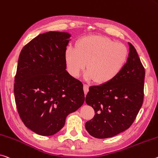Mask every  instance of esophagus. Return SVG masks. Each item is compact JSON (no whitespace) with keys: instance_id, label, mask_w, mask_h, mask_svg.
Masks as SVG:
<instances>
[{"instance_id":"obj_1","label":"esophagus","mask_w":158,"mask_h":158,"mask_svg":"<svg viewBox=\"0 0 158 158\" xmlns=\"http://www.w3.org/2000/svg\"><path fill=\"white\" fill-rule=\"evenodd\" d=\"M89 89V86L88 84H84V90L85 94H87V93H88Z\"/></svg>"}]
</instances>
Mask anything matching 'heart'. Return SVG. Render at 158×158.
I'll return each mask as SVG.
<instances>
[{"mask_svg": "<svg viewBox=\"0 0 158 158\" xmlns=\"http://www.w3.org/2000/svg\"><path fill=\"white\" fill-rule=\"evenodd\" d=\"M127 57L126 46L102 36L82 38L76 47H68L64 52L67 69L72 76L79 77L87 62L86 77L99 84L114 79L123 69Z\"/></svg>", "mask_w": 158, "mask_h": 158, "instance_id": "1", "label": "heart"}]
</instances>
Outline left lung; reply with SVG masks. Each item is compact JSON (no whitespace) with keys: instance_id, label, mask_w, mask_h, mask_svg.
I'll return each instance as SVG.
<instances>
[{"instance_id":"obj_1","label":"left lung","mask_w":158,"mask_h":158,"mask_svg":"<svg viewBox=\"0 0 158 158\" xmlns=\"http://www.w3.org/2000/svg\"><path fill=\"white\" fill-rule=\"evenodd\" d=\"M128 44L129 57L121 72L107 83L90 87L86 96L95 115L85 127L97 139L114 136L129 129L142 106L145 69L136 50Z\"/></svg>"}]
</instances>
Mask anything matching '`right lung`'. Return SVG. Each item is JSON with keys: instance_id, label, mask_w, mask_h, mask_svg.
Wrapping results in <instances>:
<instances>
[{"instance_id": "add662e5", "label": "right lung", "mask_w": 158, "mask_h": 158, "mask_svg": "<svg viewBox=\"0 0 158 158\" xmlns=\"http://www.w3.org/2000/svg\"><path fill=\"white\" fill-rule=\"evenodd\" d=\"M67 32L39 34L21 51L14 94L19 117L27 128L52 136L65 124L67 115L83 105V84L66 70Z\"/></svg>"}]
</instances>
